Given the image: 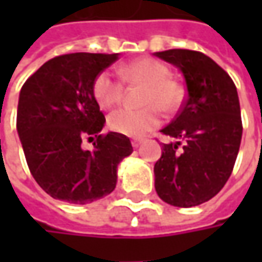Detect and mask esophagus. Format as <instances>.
Returning <instances> with one entry per match:
<instances>
[{
  "mask_svg": "<svg viewBox=\"0 0 262 262\" xmlns=\"http://www.w3.org/2000/svg\"><path fill=\"white\" fill-rule=\"evenodd\" d=\"M131 144H133V147H134V148H138V147L143 144V140H140V138H136V140H133V143H131Z\"/></svg>",
  "mask_w": 262,
  "mask_h": 262,
  "instance_id": "1",
  "label": "esophagus"
}]
</instances>
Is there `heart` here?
Segmentation results:
<instances>
[{
  "label": "heart",
  "mask_w": 262,
  "mask_h": 262,
  "mask_svg": "<svg viewBox=\"0 0 262 262\" xmlns=\"http://www.w3.org/2000/svg\"><path fill=\"white\" fill-rule=\"evenodd\" d=\"M122 80L128 84L144 86L141 90L138 109L122 107L114 111L107 118V125L112 131L128 137H141L160 124V111L175 112L179 107L184 90L182 86L169 78V68L153 58H140L119 70ZM124 84L109 71L96 77L93 95L102 107H112L122 100Z\"/></svg>",
  "instance_id": "heart-1"
}]
</instances>
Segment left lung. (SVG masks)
Instances as JSON below:
<instances>
[{
	"instance_id": "8db88e82",
	"label": "left lung",
	"mask_w": 262,
	"mask_h": 262,
	"mask_svg": "<svg viewBox=\"0 0 262 262\" xmlns=\"http://www.w3.org/2000/svg\"><path fill=\"white\" fill-rule=\"evenodd\" d=\"M155 55L178 67L186 83L184 105L162 129L176 141L163 144L155 188L170 206H200L225 186L236 162L242 138L236 86L203 52L169 49Z\"/></svg>"
}]
</instances>
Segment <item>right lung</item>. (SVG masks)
<instances>
[{
  "instance_id": "right-lung-1",
  "label": "right lung",
  "mask_w": 262,
  "mask_h": 262,
  "mask_svg": "<svg viewBox=\"0 0 262 262\" xmlns=\"http://www.w3.org/2000/svg\"><path fill=\"white\" fill-rule=\"evenodd\" d=\"M118 54L76 52L49 59L20 90L17 133L26 162L46 194L71 204H89L111 194L116 169L133 153L124 134H100L105 115L93 83ZM96 138L93 150L82 138Z\"/></svg>"
}]
</instances>
